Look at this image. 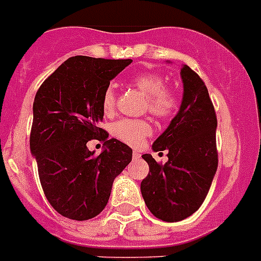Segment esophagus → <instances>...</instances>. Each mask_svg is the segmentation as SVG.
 Returning <instances> with one entry per match:
<instances>
[{"mask_svg":"<svg viewBox=\"0 0 261 261\" xmlns=\"http://www.w3.org/2000/svg\"><path fill=\"white\" fill-rule=\"evenodd\" d=\"M133 156H134V158H139V156H141V152L134 150V151H133Z\"/></svg>","mask_w":261,"mask_h":261,"instance_id":"esophagus-1","label":"esophagus"}]
</instances>
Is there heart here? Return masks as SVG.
<instances>
[{
  "label": "heart",
  "instance_id": "b5f03b06",
  "mask_svg": "<svg viewBox=\"0 0 261 261\" xmlns=\"http://www.w3.org/2000/svg\"><path fill=\"white\" fill-rule=\"evenodd\" d=\"M133 86L137 87L146 96V109L156 118L166 119L170 118L178 109V95L170 88H166V80L164 76L155 72H145L134 76ZM116 92L115 88L109 86L101 96V109L106 115H111L115 110ZM152 128L147 120L143 119H120L112 126V134L119 141L133 147H138L150 137Z\"/></svg>",
  "mask_w": 261,
  "mask_h": 261
}]
</instances>
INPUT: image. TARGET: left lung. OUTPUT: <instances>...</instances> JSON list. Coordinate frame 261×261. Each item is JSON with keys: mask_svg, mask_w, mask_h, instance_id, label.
Masks as SVG:
<instances>
[{"mask_svg": "<svg viewBox=\"0 0 261 261\" xmlns=\"http://www.w3.org/2000/svg\"><path fill=\"white\" fill-rule=\"evenodd\" d=\"M181 79L178 114L152 143L154 151L166 150L169 161L161 165L151 154L142 155L150 169L141 182L142 197L152 215L166 222L181 221L198 211L219 165L217 118L206 86L188 65L181 68Z\"/></svg>", "mask_w": 261, "mask_h": 261, "instance_id": "8db88e82", "label": "left lung"}]
</instances>
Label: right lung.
<instances>
[{
    "instance_id": "right-lung-1",
    "label": "right lung",
    "mask_w": 261,
    "mask_h": 261,
    "mask_svg": "<svg viewBox=\"0 0 261 261\" xmlns=\"http://www.w3.org/2000/svg\"><path fill=\"white\" fill-rule=\"evenodd\" d=\"M131 61L69 57L36 94L31 151L46 200L67 219L84 221L99 215L114 179L131 162V147L109 139L99 127L103 92ZM91 139L105 145L99 156L86 147Z\"/></svg>"
}]
</instances>
